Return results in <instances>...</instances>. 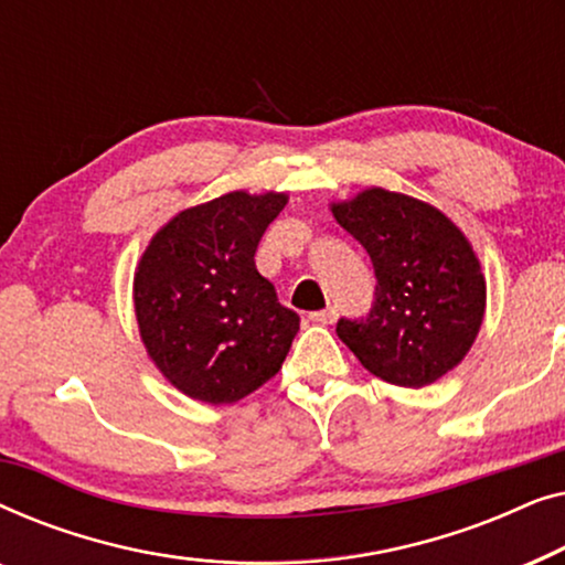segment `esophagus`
<instances>
[{"label": "esophagus", "mask_w": 565, "mask_h": 565, "mask_svg": "<svg viewBox=\"0 0 565 565\" xmlns=\"http://www.w3.org/2000/svg\"><path fill=\"white\" fill-rule=\"evenodd\" d=\"M337 308L334 306H329V308H323V311H316V313H311V321H316V323H323V327H329V323H334L337 321Z\"/></svg>", "instance_id": "obj_1"}]
</instances>
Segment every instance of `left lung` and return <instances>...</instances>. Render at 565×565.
<instances>
[{
    "label": "left lung",
    "instance_id": "left-lung-1",
    "mask_svg": "<svg viewBox=\"0 0 565 565\" xmlns=\"http://www.w3.org/2000/svg\"><path fill=\"white\" fill-rule=\"evenodd\" d=\"M331 213L375 267L367 319L337 323L362 367L401 388L458 367L486 313V277L466 234L439 207L383 188L331 203Z\"/></svg>",
    "mask_w": 565,
    "mask_h": 565
}]
</instances>
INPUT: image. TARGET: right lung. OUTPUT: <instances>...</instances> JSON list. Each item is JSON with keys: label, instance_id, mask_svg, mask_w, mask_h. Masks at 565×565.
Here are the masks:
<instances>
[{"label": "right lung", "instance_id": "obj_1", "mask_svg": "<svg viewBox=\"0 0 565 565\" xmlns=\"http://www.w3.org/2000/svg\"><path fill=\"white\" fill-rule=\"evenodd\" d=\"M288 205L244 190L184 207L146 246L134 275L141 342L161 375L203 404H236L277 375L300 319L257 273L254 252Z\"/></svg>", "mask_w": 565, "mask_h": 565}]
</instances>
